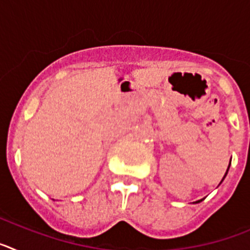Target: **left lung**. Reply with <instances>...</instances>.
Returning <instances> with one entry per match:
<instances>
[{"label":"left lung","mask_w":250,"mask_h":250,"mask_svg":"<svg viewBox=\"0 0 250 250\" xmlns=\"http://www.w3.org/2000/svg\"><path fill=\"white\" fill-rule=\"evenodd\" d=\"M230 160H231V159H230ZM229 167H230V164H229ZM229 167H228V169H227V173H225L224 178H225V176H227V174H228V170H229ZM224 178H223V179H222V182H223V180H224ZM222 182H220V183H222ZM202 200H203V199H200V200H196V202H195V204H196V203H200V202H202Z\"/></svg>","instance_id":"obj_1"}]
</instances>
